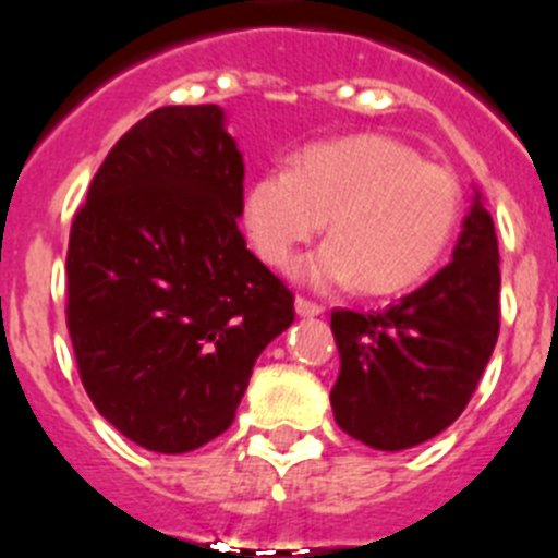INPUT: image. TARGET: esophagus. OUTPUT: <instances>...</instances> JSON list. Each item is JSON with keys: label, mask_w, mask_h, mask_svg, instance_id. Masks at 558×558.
<instances>
[{"label": "esophagus", "mask_w": 558, "mask_h": 558, "mask_svg": "<svg viewBox=\"0 0 558 558\" xmlns=\"http://www.w3.org/2000/svg\"><path fill=\"white\" fill-rule=\"evenodd\" d=\"M294 312H298L300 317H319V314L326 312V308L319 306V303H312V300H306V298H298L294 300Z\"/></svg>", "instance_id": "obj_1"}]
</instances>
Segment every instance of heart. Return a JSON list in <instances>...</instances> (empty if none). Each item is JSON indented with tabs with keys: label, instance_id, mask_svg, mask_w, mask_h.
I'll return each mask as SVG.
<instances>
[{
	"label": "heart",
	"instance_id": "b5f03b06",
	"mask_svg": "<svg viewBox=\"0 0 558 558\" xmlns=\"http://www.w3.org/2000/svg\"><path fill=\"white\" fill-rule=\"evenodd\" d=\"M463 216V187L449 168L410 145L356 134L306 148L292 168L260 173L244 198L252 246L286 269L328 219L331 239L300 260L294 278L314 289L396 294L433 272Z\"/></svg>",
	"mask_w": 558,
	"mask_h": 558
}]
</instances>
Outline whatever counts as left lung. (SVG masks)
Listing matches in <instances>:
<instances>
[{"mask_svg": "<svg viewBox=\"0 0 558 558\" xmlns=\"http://www.w3.org/2000/svg\"><path fill=\"white\" fill-rule=\"evenodd\" d=\"M342 433L381 452L444 433L472 399L500 331V252L474 187L452 260L385 312L331 314Z\"/></svg>", "mask_w": 558, "mask_h": 558, "instance_id": "left-lung-1", "label": "left lung"}]
</instances>
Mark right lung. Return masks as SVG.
<instances>
[{"mask_svg": "<svg viewBox=\"0 0 558 558\" xmlns=\"http://www.w3.org/2000/svg\"><path fill=\"white\" fill-rule=\"evenodd\" d=\"M244 157L221 106H165L125 132L77 210L66 326L92 404L159 454L235 418L292 292L239 230Z\"/></svg>", "mask_w": 558, "mask_h": 558, "instance_id": "1", "label": "right lung"}]
</instances>
